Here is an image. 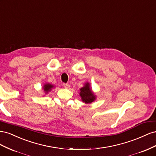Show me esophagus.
Returning <instances> with one entry per match:
<instances>
[{"mask_svg": "<svg viewBox=\"0 0 156 156\" xmlns=\"http://www.w3.org/2000/svg\"><path fill=\"white\" fill-rule=\"evenodd\" d=\"M63 86L64 87V88H69L70 87V84L68 83H64L63 84Z\"/></svg>", "mask_w": 156, "mask_h": 156, "instance_id": "obj_1", "label": "esophagus"}]
</instances>
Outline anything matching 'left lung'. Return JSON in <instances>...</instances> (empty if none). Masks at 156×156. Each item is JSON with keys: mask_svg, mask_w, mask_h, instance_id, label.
<instances>
[{"mask_svg": "<svg viewBox=\"0 0 156 156\" xmlns=\"http://www.w3.org/2000/svg\"><path fill=\"white\" fill-rule=\"evenodd\" d=\"M79 95L81 97V100L87 104L91 103L96 100V96L92 91L89 83H87L84 87L80 89Z\"/></svg>", "mask_w": 156, "mask_h": 156, "instance_id": "obj_1", "label": "left lung"}]
</instances>
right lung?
I'll return each instance as SVG.
<instances>
[{
  "label": "right lung",
  "mask_w": 156,
  "mask_h": 156,
  "mask_svg": "<svg viewBox=\"0 0 156 156\" xmlns=\"http://www.w3.org/2000/svg\"><path fill=\"white\" fill-rule=\"evenodd\" d=\"M54 87L53 84H51L50 83H46L44 85V90L47 94L48 93L49 91L51 90V89Z\"/></svg>",
  "instance_id": "right-lung-1"
}]
</instances>
